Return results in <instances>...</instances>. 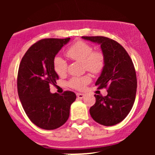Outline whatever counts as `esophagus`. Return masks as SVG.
Returning <instances> with one entry per match:
<instances>
[{
    "mask_svg": "<svg viewBox=\"0 0 155 155\" xmlns=\"http://www.w3.org/2000/svg\"><path fill=\"white\" fill-rule=\"evenodd\" d=\"M76 96L79 99H82L84 97V94L83 93H76Z\"/></svg>",
    "mask_w": 155,
    "mask_h": 155,
    "instance_id": "34e87169",
    "label": "esophagus"
}]
</instances>
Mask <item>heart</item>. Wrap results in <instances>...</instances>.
Returning <instances> with one entry per match:
<instances>
[{"label":"heart","instance_id":"b5f03b06","mask_svg":"<svg viewBox=\"0 0 155 155\" xmlns=\"http://www.w3.org/2000/svg\"><path fill=\"white\" fill-rule=\"evenodd\" d=\"M92 50L90 44L83 41H78L67 49L65 54L71 60L82 62L88 71L98 74L104 67L105 56L100 50ZM53 68L58 75L63 76L67 71V62L61 57H55L53 60ZM90 81L91 79L88 75L74 76L68 81V85L76 90H82Z\"/></svg>","mask_w":155,"mask_h":155}]
</instances>
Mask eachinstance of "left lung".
I'll use <instances>...</instances> for the list:
<instances>
[{
	"instance_id": "obj_1",
	"label": "left lung",
	"mask_w": 155,
	"mask_h": 155,
	"mask_svg": "<svg viewBox=\"0 0 155 155\" xmlns=\"http://www.w3.org/2000/svg\"><path fill=\"white\" fill-rule=\"evenodd\" d=\"M101 45L105 65L95 82L97 89L108 88V95H95V104L90 108L97 123L112 126L127 116L135 102L137 89L136 70L128 53L116 41L104 36H82Z\"/></svg>"
}]
</instances>
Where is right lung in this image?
Here are the masks:
<instances>
[{
    "mask_svg": "<svg viewBox=\"0 0 155 155\" xmlns=\"http://www.w3.org/2000/svg\"><path fill=\"white\" fill-rule=\"evenodd\" d=\"M69 41L70 38L41 39L28 49L19 64V100L28 118L40 128L54 130L65 124L76 98L74 92L52 94L49 88L59 78L53 68L55 55Z\"/></svg>",
    "mask_w": 155,
    "mask_h": 155,
    "instance_id": "right-lung-1",
    "label": "right lung"
}]
</instances>
